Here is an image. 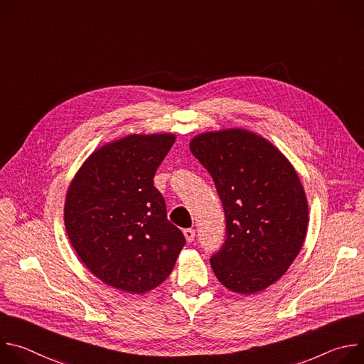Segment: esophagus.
<instances>
[{
	"instance_id": "34e87169",
	"label": "esophagus",
	"mask_w": 364,
	"mask_h": 364,
	"mask_svg": "<svg viewBox=\"0 0 364 364\" xmlns=\"http://www.w3.org/2000/svg\"><path fill=\"white\" fill-rule=\"evenodd\" d=\"M184 236H186V240H187L188 243H191V242L194 240V236H196V232H194V229H191V228H188V229H184Z\"/></svg>"
}]
</instances>
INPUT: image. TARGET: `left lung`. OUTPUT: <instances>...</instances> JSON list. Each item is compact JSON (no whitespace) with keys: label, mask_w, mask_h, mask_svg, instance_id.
I'll return each mask as SVG.
<instances>
[{"label":"left lung","mask_w":364,"mask_h":364,"mask_svg":"<svg viewBox=\"0 0 364 364\" xmlns=\"http://www.w3.org/2000/svg\"><path fill=\"white\" fill-rule=\"evenodd\" d=\"M190 151L212 176L222 200L226 239L210 257L230 291L255 294L277 282L305 240L308 203L291 163L246 129L194 136Z\"/></svg>","instance_id":"left-lung-1"}]
</instances>
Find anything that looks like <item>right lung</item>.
<instances>
[{"label":"right lung","instance_id":"add662e5","mask_svg":"<svg viewBox=\"0 0 364 364\" xmlns=\"http://www.w3.org/2000/svg\"><path fill=\"white\" fill-rule=\"evenodd\" d=\"M176 136L128 135L80 167L65 201V226L86 268L107 285L144 294L171 274L184 235L167 219L154 176Z\"/></svg>","mask_w":364,"mask_h":364}]
</instances>
